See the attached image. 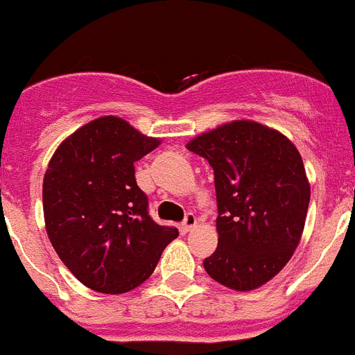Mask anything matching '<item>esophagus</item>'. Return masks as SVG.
<instances>
[{
  "instance_id": "esophagus-1",
  "label": "esophagus",
  "mask_w": 355,
  "mask_h": 355,
  "mask_svg": "<svg viewBox=\"0 0 355 355\" xmlns=\"http://www.w3.org/2000/svg\"><path fill=\"white\" fill-rule=\"evenodd\" d=\"M196 225H197L196 215H193V213H188V215L184 216L183 224H181V229H183L184 233H190V231H192V229L196 227Z\"/></svg>"
}]
</instances>
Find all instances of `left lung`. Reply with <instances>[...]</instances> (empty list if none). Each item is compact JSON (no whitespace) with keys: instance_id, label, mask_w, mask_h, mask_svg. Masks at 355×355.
<instances>
[{"instance_id":"obj_1","label":"left lung","mask_w":355,"mask_h":355,"mask_svg":"<svg viewBox=\"0 0 355 355\" xmlns=\"http://www.w3.org/2000/svg\"><path fill=\"white\" fill-rule=\"evenodd\" d=\"M187 149L215 174L218 245L205 259L216 283L250 291L290 261L302 236L311 188L297 147L254 121H233L202 133Z\"/></svg>"}]
</instances>
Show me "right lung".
<instances>
[{"mask_svg":"<svg viewBox=\"0 0 355 355\" xmlns=\"http://www.w3.org/2000/svg\"><path fill=\"white\" fill-rule=\"evenodd\" d=\"M159 146L106 115L64 140L44 174L49 241L72 275L99 293H126L155 272L178 229L156 224L135 180V162Z\"/></svg>","mask_w":355,"mask_h":355,"instance_id":"right-lung-1","label":"right lung"}]
</instances>
